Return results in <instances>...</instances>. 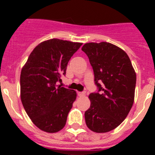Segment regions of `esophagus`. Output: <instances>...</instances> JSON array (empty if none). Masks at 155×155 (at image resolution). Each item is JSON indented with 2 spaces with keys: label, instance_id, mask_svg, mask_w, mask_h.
<instances>
[{
  "label": "esophagus",
  "instance_id": "obj_1",
  "mask_svg": "<svg viewBox=\"0 0 155 155\" xmlns=\"http://www.w3.org/2000/svg\"><path fill=\"white\" fill-rule=\"evenodd\" d=\"M78 96H79L80 97H84V96H85V93H84V92H78Z\"/></svg>",
  "mask_w": 155,
  "mask_h": 155
}]
</instances>
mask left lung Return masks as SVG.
<instances>
[{"mask_svg": "<svg viewBox=\"0 0 155 155\" xmlns=\"http://www.w3.org/2000/svg\"><path fill=\"white\" fill-rule=\"evenodd\" d=\"M82 51L89 58L101 92L89 95L91 105L84 113L85 122L93 132H109L121 124L132 108L136 72L127 54L112 43L88 42Z\"/></svg>", "mask_w": 155, "mask_h": 155, "instance_id": "left-lung-1", "label": "left lung"}]
</instances>
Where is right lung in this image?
Here are the masks:
<instances>
[{"label":"right lung","instance_id":"add662e5","mask_svg":"<svg viewBox=\"0 0 155 155\" xmlns=\"http://www.w3.org/2000/svg\"><path fill=\"white\" fill-rule=\"evenodd\" d=\"M82 44L58 38L42 42L22 67L21 101L30 120L44 132H58L65 126L77 95L57 85V81L65 75L70 58Z\"/></svg>","mask_w":155,"mask_h":155}]
</instances>
